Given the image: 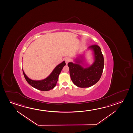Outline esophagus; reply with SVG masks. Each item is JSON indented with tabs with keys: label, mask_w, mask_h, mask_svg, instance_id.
<instances>
[{
	"label": "esophagus",
	"mask_w": 133,
	"mask_h": 133,
	"mask_svg": "<svg viewBox=\"0 0 133 133\" xmlns=\"http://www.w3.org/2000/svg\"><path fill=\"white\" fill-rule=\"evenodd\" d=\"M64 60L65 61V63H66V64H68V63L70 61V59L69 58H65V59H64Z\"/></svg>",
	"instance_id": "1"
}]
</instances>
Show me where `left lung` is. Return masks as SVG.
Returning <instances> with one entry per match:
<instances>
[{
	"label": "left lung",
	"instance_id": "obj_1",
	"mask_svg": "<svg viewBox=\"0 0 133 133\" xmlns=\"http://www.w3.org/2000/svg\"><path fill=\"white\" fill-rule=\"evenodd\" d=\"M88 48L94 52L95 61L92 65L84 68L81 65L83 64L82 59H75L76 63H68L71 80L75 85L79 88H89L94 85L99 81L103 71V55L100 47L94 45Z\"/></svg>",
	"mask_w": 133,
	"mask_h": 133
}]
</instances>
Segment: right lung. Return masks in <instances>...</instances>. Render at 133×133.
I'll list each match as a JSON object with an SVG mask.
<instances>
[{
  "label": "right lung",
  "mask_w": 133,
  "mask_h": 133,
  "mask_svg": "<svg viewBox=\"0 0 133 133\" xmlns=\"http://www.w3.org/2000/svg\"><path fill=\"white\" fill-rule=\"evenodd\" d=\"M65 65V62L64 61L62 63L57 65L49 76L46 78L40 81L32 80L26 75L23 70V72L26 81L32 87L41 91H49L53 89L56 85L59 74Z\"/></svg>",
  "instance_id": "add662e5"
}]
</instances>
